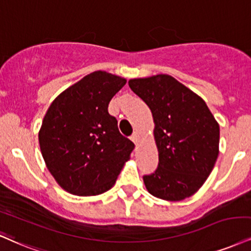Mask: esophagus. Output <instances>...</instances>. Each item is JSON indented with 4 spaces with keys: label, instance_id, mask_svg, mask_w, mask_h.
Instances as JSON below:
<instances>
[{
    "label": "esophagus",
    "instance_id": "esophagus-1",
    "mask_svg": "<svg viewBox=\"0 0 251 251\" xmlns=\"http://www.w3.org/2000/svg\"><path fill=\"white\" fill-rule=\"evenodd\" d=\"M131 140L133 141L134 144H138V141H139V135H138L137 132H134V133L131 135Z\"/></svg>",
    "mask_w": 251,
    "mask_h": 251
}]
</instances>
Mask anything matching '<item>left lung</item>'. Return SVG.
<instances>
[{
    "label": "left lung",
    "mask_w": 251,
    "mask_h": 251,
    "mask_svg": "<svg viewBox=\"0 0 251 251\" xmlns=\"http://www.w3.org/2000/svg\"><path fill=\"white\" fill-rule=\"evenodd\" d=\"M151 108L159 165L144 175L155 198L181 201L200 189L219 155L220 127L201 97L168 75L128 81Z\"/></svg>",
    "instance_id": "1"
}]
</instances>
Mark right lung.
Returning a JSON list of instances; mask_svg holds the SVG:
<instances>
[{
	"label": "right lung",
	"mask_w": 251,
	"mask_h": 251,
	"mask_svg": "<svg viewBox=\"0 0 251 251\" xmlns=\"http://www.w3.org/2000/svg\"><path fill=\"white\" fill-rule=\"evenodd\" d=\"M125 78L95 71L57 97L42 123L38 140L48 170L71 194L98 195L112 188L134 144L108 113Z\"/></svg>",
	"instance_id": "add662e5"
}]
</instances>
